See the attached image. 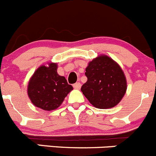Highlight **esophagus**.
<instances>
[{"label": "esophagus", "instance_id": "obj_1", "mask_svg": "<svg viewBox=\"0 0 156 156\" xmlns=\"http://www.w3.org/2000/svg\"><path fill=\"white\" fill-rule=\"evenodd\" d=\"M80 87H81V84H80V83H76L73 84V88L76 89H80Z\"/></svg>", "mask_w": 156, "mask_h": 156}]
</instances>
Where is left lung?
I'll list each match as a JSON object with an SVG mask.
<instances>
[{
	"mask_svg": "<svg viewBox=\"0 0 156 156\" xmlns=\"http://www.w3.org/2000/svg\"><path fill=\"white\" fill-rule=\"evenodd\" d=\"M87 81L81 91L89 102L97 108L116 106L127 91V80L119 64L105 55H98L86 68Z\"/></svg>",
	"mask_w": 156,
	"mask_h": 156,
	"instance_id": "8db88e82",
	"label": "left lung"
}]
</instances>
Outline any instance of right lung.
I'll return each instance as SVG.
<instances>
[{
  "mask_svg": "<svg viewBox=\"0 0 156 156\" xmlns=\"http://www.w3.org/2000/svg\"><path fill=\"white\" fill-rule=\"evenodd\" d=\"M57 63L41 65L34 72L29 81L27 93L32 104L44 111L58 108L73 86L64 76L57 72Z\"/></svg>",
  "mask_w": 156,
  "mask_h": 156,
  "instance_id": "1",
  "label": "right lung"
}]
</instances>
